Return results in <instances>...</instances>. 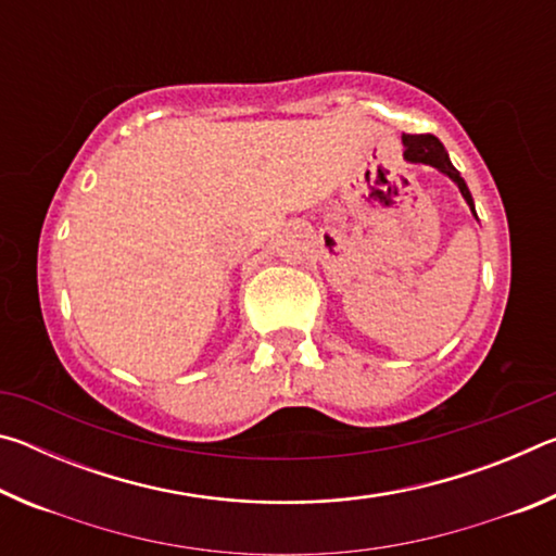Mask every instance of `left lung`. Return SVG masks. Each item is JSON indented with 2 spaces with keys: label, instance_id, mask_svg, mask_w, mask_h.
I'll use <instances>...</instances> for the list:
<instances>
[{
  "label": "left lung",
  "instance_id": "obj_1",
  "mask_svg": "<svg viewBox=\"0 0 556 556\" xmlns=\"http://www.w3.org/2000/svg\"><path fill=\"white\" fill-rule=\"evenodd\" d=\"M402 144H404V159H407L409 164H429V166L439 168L444 176H448L451 181L458 186V191L466 199L470 213L476 215L473 195H470L466 181L456 172V166L451 164L444 144H441L434 135H402ZM476 220H478V215H476Z\"/></svg>",
  "mask_w": 556,
  "mask_h": 556
}]
</instances>
